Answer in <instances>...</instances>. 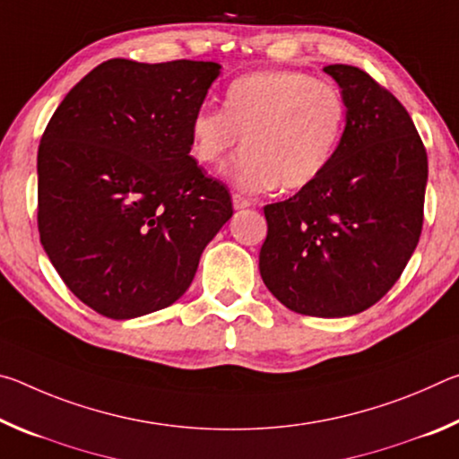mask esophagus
Segmentation results:
<instances>
[{
    "mask_svg": "<svg viewBox=\"0 0 459 459\" xmlns=\"http://www.w3.org/2000/svg\"><path fill=\"white\" fill-rule=\"evenodd\" d=\"M251 204H253L251 198H247V196H243V194H238V192L232 194V206H235L237 211H243V208H248Z\"/></svg>",
    "mask_w": 459,
    "mask_h": 459,
    "instance_id": "obj_1",
    "label": "esophagus"
}]
</instances>
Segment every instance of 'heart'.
<instances>
[{
    "instance_id": "obj_1",
    "label": "heart",
    "mask_w": 459,
    "mask_h": 459,
    "mask_svg": "<svg viewBox=\"0 0 459 459\" xmlns=\"http://www.w3.org/2000/svg\"><path fill=\"white\" fill-rule=\"evenodd\" d=\"M346 100L330 81L298 71H261L232 81L222 111L200 107L190 121V152L202 166H216L243 147L224 169L240 190L273 186L301 190L314 184L344 135Z\"/></svg>"
}]
</instances>
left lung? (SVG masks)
<instances>
[{
  "label": "left lung",
  "instance_id": "obj_1",
  "mask_svg": "<svg viewBox=\"0 0 459 459\" xmlns=\"http://www.w3.org/2000/svg\"><path fill=\"white\" fill-rule=\"evenodd\" d=\"M346 100L336 158L314 184L267 204L259 269L291 312L344 317L397 283L423 229L427 152L407 108L359 66L324 68Z\"/></svg>",
  "mask_w": 459,
  "mask_h": 459
}]
</instances>
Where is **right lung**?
<instances>
[{
  "label": "right lung",
  "instance_id": "add662e5",
  "mask_svg": "<svg viewBox=\"0 0 459 459\" xmlns=\"http://www.w3.org/2000/svg\"><path fill=\"white\" fill-rule=\"evenodd\" d=\"M221 65L111 58L68 92L38 147V232L84 306L129 320L172 306L232 216L190 155Z\"/></svg>",
  "mask_w": 459,
  "mask_h": 459
}]
</instances>
